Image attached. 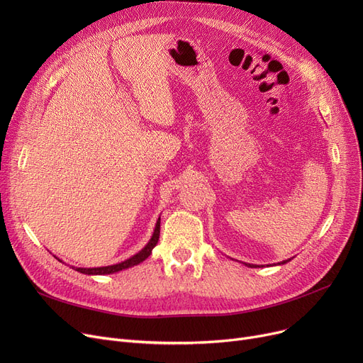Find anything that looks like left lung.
Returning a JSON list of instances; mask_svg holds the SVG:
<instances>
[{
    "label": "left lung",
    "instance_id": "1",
    "mask_svg": "<svg viewBox=\"0 0 363 363\" xmlns=\"http://www.w3.org/2000/svg\"><path fill=\"white\" fill-rule=\"evenodd\" d=\"M290 260V259H289ZM289 260H284V262H281V263H287ZM244 264H247V266H249V268H259V266L257 264H252V263H244Z\"/></svg>",
    "mask_w": 363,
    "mask_h": 363
}]
</instances>
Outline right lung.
Masks as SVG:
<instances>
[{"instance_id":"1","label":"right lung","mask_w":363,"mask_h":363,"mask_svg":"<svg viewBox=\"0 0 363 363\" xmlns=\"http://www.w3.org/2000/svg\"><path fill=\"white\" fill-rule=\"evenodd\" d=\"M159 235H160V218L157 219V223H156V228H155V233H152L150 241L147 242V245L144 247V249L141 252H138L137 255H133L132 257L118 263V264H110V266H101V268H72L74 271H78L81 274H85V275H108V274H114V272H119V271H123V269H128V268H132V266H135L141 262H144L152 252V249H155L157 241H159ZM57 259V257H55ZM60 260V259H59ZM62 262V260H60Z\"/></svg>"}]
</instances>
